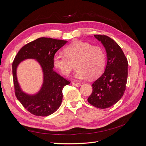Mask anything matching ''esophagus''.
I'll return each mask as SVG.
<instances>
[{
	"instance_id": "1",
	"label": "esophagus",
	"mask_w": 146,
	"mask_h": 146,
	"mask_svg": "<svg viewBox=\"0 0 146 146\" xmlns=\"http://www.w3.org/2000/svg\"><path fill=\"white\" fill-rule=\"evenodd\" d=\"M72 84L73 85L76 86L77 87L78 86H81V84L80 83H77V82H72Z\"/></svg>"
}]
</instances>
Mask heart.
Here are the masks:
<instances>
[{
  "instance_id": "heart-1",
  "label": "heart",
  "mask_w": 146,
  "mask_h": 146,
  "mask_svg": "<svg viewBox=\"0 0 146 146\" xmlns=\"http://www.w3.org/2000/svg\"><path fill=\"white\" fill-rule=\"evenodd\" d=\"M64 55H55L53 58L55 67L63 76L71 72L76 62L75 77L78 79L94 78L102 73L106 62V55L99 46L83 41H76L64 49Z\"/></svg>"
}]
</instances>
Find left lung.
<instances>
[{"mask_svg": "<svg viewBox=\"0 0 146 146\" xmlns=\"http://www.w3.org/2000/svg\"><path fill=\"white\" fill-rule=\"evenodd\" d=\"M107 52V63L105 72L96 80L88 102L94 107L104 109L116 104L123 96L128 76V61L121 47L106 35H94Z\"/></svg>", "mask_w": 146, "mask_h": 146, "instance_id": "8db88e82", "label": "left lung"}]
</instances>
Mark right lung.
Here are the masks:
<instances>
[{
    "mask_svg": "<svg viewBox=\"0 0 146 146\" xmlns=\"http://www.w3.org/2000/svg\"><path fill=\"white\" fill-rule=\"evenodd\" d=\"M67 41L50 38H39L22 47L12 64L13 83L16 98L31 114L47 116L55 112L63 99V89L70 82L54 70L53 58L55 53ZM26 59H36L42 66L43 83L38 94L29 95L21 91L17 79V66Z\"/></svg>",
    "mask_w": 146,
    "mask_h": 146,
    "instance_id": "1",
    "label": "right lung"
}]
</instances>
